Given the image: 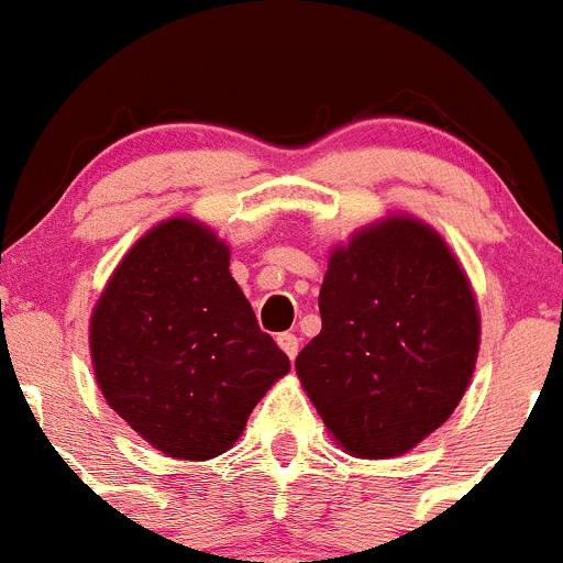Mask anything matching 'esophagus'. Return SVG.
I'll return each mask as SVG.
<instances>
[{
	"label": "esophagus",
	"instance_id": "obj_1",
	"mask_svg": "<svg viewBox=\"0 0 563 563\" xmlns=\"http://www.w3.org/2000/svg\"><path fill=\"white\" fill-rule=\"evenodd\" d=\"M276 342H279V347L289 355V358H295V355H298V336H295V333H279V339H276Z\"/></svg>",
	"mask_w": 563,
	"mask_h": 563
}]
</instances>
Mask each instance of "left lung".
<instances>
[{
    "label": "left lung",
    "mask_w": 563,
    "mask_h": 563,
    "mask_svg": "<svg viewBox=\"0 0 563 563\" xmlns=\"http://www.w3.org/2000/svg\"><path fill=\"white\" fill-rule=\"evenodd\" d=\"M320 317L295 369L350 454L397 457L454 413L476 364L478 311L438 232L399 216L358 232L331 254Z\"/></svg>",
    "instance_id": "left-lung-1"
}]
</instances>
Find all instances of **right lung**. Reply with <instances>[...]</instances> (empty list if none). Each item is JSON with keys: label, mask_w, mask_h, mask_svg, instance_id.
Segmentation results:
<instances>
[{"label": "right lung", "mask_w": 563, "mask_h": 563, "mask_svg": "<svg viewBox=\"0 0 563 563\" xmlns=\"http://www.w3.org/2000/svg\"><path fill=\"white\" fill-rule=\"evenodd\" d=\"M92 364L111 410L158 452L210 460L289 372L230 276V249L169 219L128 252L92 311Z\"/></svg>", "instance_id": "obj_1"}]
</instances>
